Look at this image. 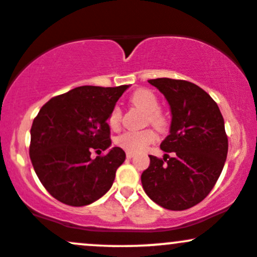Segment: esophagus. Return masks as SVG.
Returning <instances> with one entry per match:
<instances>
[{"instance_id":"esophagus-1","label":"esophagus","mask_w":257,"mask_h":257,"mask_svg":"<svg viewBox=\"0 0 257 257\" xmlns=\"http://www.w3.org/2000/svg\"><path fill=\"white\" fill-rule=\"evenodd\" d=\"M134 156H135V153H132V152H126V158L127 159H131Z\"/></svg>"}]
</instances>
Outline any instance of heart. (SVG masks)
<instances>
[{
  "label": "heart",
  "instance_id": "heart-1",
  "mask_svg": "<svg viewBox=\"0 0 257 257\" xmlns=\"http://www.w3.org/2000/svg\"><path fill=\"white\" fill-rule=\"evenodd\" d=\"M134 105L141 107L145 112H147V121L157 128H164L167 126V117L159 110V99L152 90L139 89L130 98ZM107 123L111 128H118L121 123V110L118 106H114L107 115ZM156 132L151 128L146 130H130L123 132L115 140L117 146L127 152L143 151L147 146L156 141Z\"/></svg>",
  "mask_w": 257,
  "mask_h": 257
}]
</instances>
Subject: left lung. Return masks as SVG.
<instances>
[{
	"instance_id": "obj_1",
	"label": "left lung",
	"mask_w": 257,
	"mask_h": 257,
	"mask_svg": "<svg viewBox=\"0 0 257 257\" xmlns=\"http://www.w3.org/2000/svg\"><path fill=\"white\" fill-rule=\"evenodd\" d=\"M148 82L164 94L172 110L170 134L161 143L172 157L150 156L141 181L157 205L184 211L200 203L222 173L228 153L224 120L216 101L198 85L172 78Z\"/></svg>"
}]
</instances>
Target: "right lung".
<instances>
[{"label": "right lung", "mask_w": 257, "mask_h": 257, "mask_svg": "<svg viewBox=\"0 0 257 257\" xmlns=\"http://www.w3.org/2000/svg\"><path fill=\"white\" fill-rule=\"evenodd\" d=\"M128 85H82L51 98L30 130L29 156L40 183L68 206L93 203L114 183L126 158L120 147L92 159V151L111 146L107 115Z\"/></svg>", "instance_id": "add662e5"}]
</instances>
